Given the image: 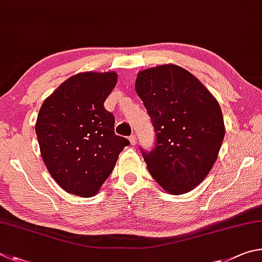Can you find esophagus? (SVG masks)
I'll return each instance as SVG.
<instances>
[{
	"label": "esophagus",
	"mask_w": 262,
	"mask_h": 262,
	"mask_svg": "<svg viewBox=\"0 0 262 262\" xmlns=\"http://www.w3.org/2000/svg\"><path fill=\"white\" fill-rule=\"evenodd\" d=\"M128 140H130L131 145H136V143H137V137H136L135 135H132V136L128 137Z\"/></svg>",
	"instance_id": "34e87169"
}]
</instances>
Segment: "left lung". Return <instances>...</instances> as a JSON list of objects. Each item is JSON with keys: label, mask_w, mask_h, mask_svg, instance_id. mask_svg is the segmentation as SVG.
Listing matches in <instances>:
<instances>
[{"label": "left lung", "mask_w": 262, "mask_h": 262, "mask_svg": "<svg viewBox=\"0 0 262 262\" xmlns=\"http://www.w3.org/2000/svg\"><path fill=\"white\" fill-rule=\"evenodd\" d=\"M136 92L157 135L155 148L143 152L149 173L169 194L192 191L212 170L226 134L217 100L176 64L139 71Z\"/></svg>", "instance_id": "1"}]
</instances>
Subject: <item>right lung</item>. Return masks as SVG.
<instances>
[{
    "label": "right lung",
    "instance_id": "obj_1",
    "mask_svg": "<svg viewBox=\"0 0 262 262\" xmlns=\"http://www.w3.org/2000/svg\"><path fill=\"white\" fill-rule=\"evenodd\" d=\"M117 82L115 71L80 72L43 101L35 123L40 153L55 182L68 193H98L130 141L115 135L103 103Z\"/></svg>",
    "mask_w": 262,
    "mask_h": 262
}]
</instances>
